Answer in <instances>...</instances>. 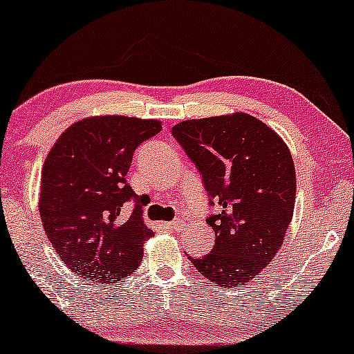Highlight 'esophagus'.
I'll use <instances>...</instances> for the list:
<instances>
[{"label": "esophagus", "instance_id": "34e87169", "mask_svg": "<svg viewBox=\"0 0 354 354\" xmlns=\"http://www.w3.org/2000/svg\"><path fill=\"white\" fill-rule=\"evenodd\" d=\"M181 225H183V219H180V218L174 219V221H171V223H169V227H171V229H180Z\"/></svg>", "mask_w": 354, "mask_h": 354}]
</instances>
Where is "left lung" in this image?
I'll return each mask as SVG.
<instances>
[{
	"mask_svg": "<svg viewBox=\"0 0 354 354\" xmlns=\"http://www.w3.org/2000/svg\"><path fill=\"white\" fill-rule=\"evenodd\" d=\"M171 131L221 206L207 218L214 247L189 261L218 287L244 285L269 266L292 223L297 176L290 150L244 112L185 120Z\"/></svg>",
	"mask_w": 354,
	"mask_h": 354,
	"instance_id": "left-lung-1",
	"label": "left lung"
}]
</instances>
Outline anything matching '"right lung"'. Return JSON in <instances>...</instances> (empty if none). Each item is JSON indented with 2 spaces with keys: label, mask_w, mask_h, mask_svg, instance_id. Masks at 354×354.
Here are the masks:
<instances>
[{
  "label": "right lung",
  "mask_w": 354,
  "mask_h": 354,
  "mask_svg": "<svg viewBox=\"0 0 354 354\" xmlns=\"http://www.w3.org/2000/svg\"><path fill=\"white\" fill-rule=\"evenodd\" d=\"M161 130L160 120L97 115L72 123L46 156L41 171L39 214L48 239L80 279L109 285L135 272L153 231L136 206L125 176L135 148Z\"/></svg>",
  "instance_id": "add662e5"
}]
</instances>
